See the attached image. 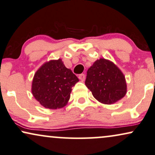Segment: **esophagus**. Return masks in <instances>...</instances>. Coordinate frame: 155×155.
<instances>
[{
	"label": "esophagus",
	"instance_id": "esophagus-1",
	"mask_svg": "<svg viewBox=\"0 0 155 155\" xmlns=\"http://www.w3.org/2000/svg\"><path fill=\"white\" fill-rule=\"evenodd\" d=\"M85 78H86L85 74H79V79L81 80V81H84V80H85Z\"/></svg>",
	"mask_w": 155,
	"mask_h": 155
}]
</instances>
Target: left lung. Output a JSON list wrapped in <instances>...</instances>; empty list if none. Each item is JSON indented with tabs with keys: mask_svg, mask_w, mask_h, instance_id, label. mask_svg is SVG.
I'll return each mask as SVG.
<instances>
[{
	"mask_svg": "<svg viewBox=\"0 0 155 155\" xmlns=\"http://www.w3.org/2000/svg\"><path fill=\"white\" fill-rule=\"evenodd\" d=\"M85 84L94 98L104 104H114L127 92L125 76L114 63L106 59H98L88 69Z\"/></svg>",
	"mask_w": 155,
	"mask_h": 155,
	"instance_id": "left-lung-1",
	"label": "left lung"
}]
</instances>
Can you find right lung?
<instances>
[{
  "mask_svg": "<svg viewBox=\"0 0 155 155\" xmlns=\"http://www.w3.org/2000/svg\"><path fill=\"white\" fill-rule=\"evenodd\" d=\"M79 79L67 69L61 59L45 63L35 74L33 96L45 108H61L67 104L71 88Z\"/></svg>",
  "mask_w": 155,
  "mask_h": 155,
  "instance_id": "add662e5",
  "label": "right lung"
}]
</instances>
